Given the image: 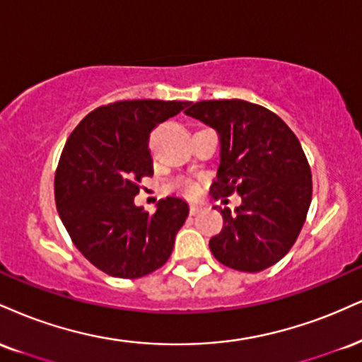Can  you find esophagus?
Returning a JSON list of instances; mask_svg holds the SVG:
<instances>
[{"label":"esophagus","instance_id":"esophagus-1","mask_svg":"<svg viewBox=\"0 0 362 362\" xmlns=\"http://www.w3.org/2000/svg\"><path fill=\"white\" fill-rule=\"evenodd\" d=\"M200 211V206L199 204H190V214H197V212Z\"/></svg>","mask_w":362,"mask_h":362}]
</instances>
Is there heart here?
I'll list each match as a JSON object with an SVG mask.
<instances>
[{"label": "heart", "instance_id": "obj_1", "mask_svg": "<svg viewBox=\"0 0 362 362\" xmlns=\"http://www.w3.org/2000/svg\"><path fill=\"white\" fill-rule=\"evenodd\" d=\"M178 189L180 190H184L185 194H189V195H192V194H195V185L192 184V182H189V180H182V182H178Z\"/></svg>", "mask_w": 362, "mask_h": 362}]
</instances>
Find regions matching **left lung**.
<instances>
[{
    "label": "left lung",
    "instance_id": "obj_1",
    "mask_svg": "<svg viewBox=\"0 0 362 362\" xmlns=\"http://www.w3.org/2000/svg\"><path fill=\"white\" fill-rule=\"evenodd\" d=\"M187 116L219 134L214 197L241 195V206L219 209L224 226L209 247L238 272H263L297 241L312 200V173L298 138L281 117L241 99L190 103Z\"/></svg>",
    "mask_w": 362,
    "mask_h": 362
}]
</instances>
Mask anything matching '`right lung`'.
I'll return each instance as SVG.
<instances>
[{
  "mask_svg": "<svg viewBox=\"0 0 362 362\" xmlns=\"http://www.w3.org/2000/svg\"><path fill=\"white\" fill-rule=\"evenodd\" d=\"M187 101L134 99L101 106L77 124L55 172V204L69 236L95 268L116 278H139L167 263L189 216L180 197L134 206L143 177L153 175L148 139L156 124Z\"/></svg>",
  "mask_w": 362,
  "mask_h": 362,
  "instance_id": "right-lung-1",
  "label": "right lung"
}]
</instances>
